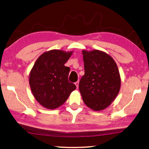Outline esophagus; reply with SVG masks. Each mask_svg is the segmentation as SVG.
I'll list each match as a JSON object with an SVG mask.
<instances>
[{
    "label": "esophagus",
    "mask_w": 149,
    "mask_h": 149,
    "mask_svg": "<svg viewBox=\"0 0 149 149\" xmlns=\"http://www.w3.org/2000/svg\"><path fill=\"white\" fill-rule=\"evenodd\" d=\"M74 84H75L76 86H77V88H78V85H79V81H77V82H76Z\"/></svg>",
    "instance_id": "obj_1"
}]
</instances>
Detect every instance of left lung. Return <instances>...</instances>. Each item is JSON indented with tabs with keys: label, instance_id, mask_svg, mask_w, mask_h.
<instances>
[{
	"label": "left lung",
	"instance_id": "obj_1",
	"mask_svg": "<svg viewBox=\"0 0 149 149\" xmlns=\"http://www.w3.org/2000/svg\"><path fill=\"white\" fill-rule=\"evenodd\" d=\"M85 74L79 90L84 102L93 110L100 111L111 104L120 88L118 67L110 56L99 50H82Z\"/></svg>",
	"mask_w": 149,
	"mask_h": 149
}]
</instances>
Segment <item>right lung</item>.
Wrapping results in <instances>:
<instances>
[{
    "mask_svg": "<svg viewBox=\"0 0 149 149\" xmlns=\"http://www.w3.org/2000/svg\"><path fill=\"white\" fill-rule=\"evenodd\" d=\"M72 52L51 50L42 54L30 72L29 84L33 97L41 106L53 109L60 107L77 88L69 82V67L64 65Z\"/></svg>",
    "mask_w": 149,
    "mask_h": 149,
    "instance_id": "right-lung-1",
    "label": "right lung"
}]
</instances>
